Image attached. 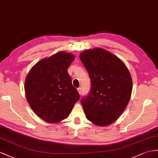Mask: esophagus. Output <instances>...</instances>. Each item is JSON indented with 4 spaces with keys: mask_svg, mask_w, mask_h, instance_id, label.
<instances>
[{
    "mask_svg": "<svg viewBox=\"0 0 158 158\" xmlns=\"http://www.w3.org/2000/svg\"><path fill=\"white\" fill-rule=\"evenodd\" d=\"M78 92H79V94L81 95V94H82V88L81 87H80V88H78Z\"/></svg>",
    "mask_w": 158,
    "mask_h": 158,
    "instance_id": "1",
    "label": "esophagus"
}]
</instances>
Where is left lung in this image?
Listing matches in <instances>:
<instances>
[{
  "instance_id": "obj_1",
  "label": "left lung",
  "mask_w": 158,
  "mask_h": 158,
  "mask_svg": "<svg viewBox=\"0 0 158 158\" xmlns=\"http://www.w3.org/2000/svg\"><path fill=\"white\" fill-rule=\"evenodd\" d=\"M80 59L90 78V91L81 99L88 120L98 126L113 123L123 113L132 92V79L125 64L102 48L87 49Z\"/></svg>"
}]
</instances>
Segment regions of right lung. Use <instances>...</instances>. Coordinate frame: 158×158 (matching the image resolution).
I'll return each instance as SVG.
<instances>
[{
    "label": "right lung",
    "mask_w": 158,
    "mask_h": 158,
    "mask_svg": "<svg viewBox=\"0 0 158 158\" xmlns=\"http://www.w3.org/2000/svg\"><path fill=\"white\" fill-rule=\"evenodd\" d=\"M74 59L71 53L59 52L38 61L26 77V98L34 113L46 122L66 118L80 99L68 73Z\"/></svg>",
    "instance_id": "1"
}]
</instances>
